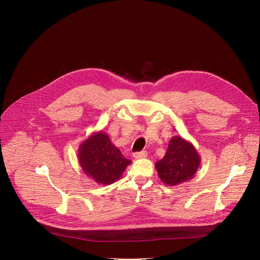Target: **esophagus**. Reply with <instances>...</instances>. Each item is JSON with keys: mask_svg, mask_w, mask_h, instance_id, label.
I'll list each match as a JSON object with an SVG mask.
<instances>
[{"mask_svg": "<svg viewBox=\"0 0 260 260\" xmlns=\"http://www.w3.org/2000/svg\"><path fill=\"white\" fill-rule=\"evenodd\" d=\"M134 157H135L136 159H140V158H145V157H147V152H146V151L136 152V153H134Z\"/></svg>", "mask_w": 260, "mask_h": 260, "instance_id": "obj_1", "label": "esophagus"}]
</instances>
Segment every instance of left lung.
Masks as SVG:
<instances>
[{
    "label": "left lung",
    "instance_id": "obj_1",
    "mask_svg": "<svg viewBox=\"0 0 260 260\" xmlns=\"http://www.w3.org/2000/svg\"><path fill=\"white\" fill-rule=\"evenodd\" d=\"M201 156L193 144L181 136H174L165 156L156 161L155 168L160 180L176 186L191 180L201 166Z\"/></svg>",
    "mask_w": 260,
    "mask_h": 260
}]
</instances>
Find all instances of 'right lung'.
I'll use <instances>...</instances> for the list:
<instances>
[{
	"label": "right lung",
	"instance_id": "right-lung-1",
	"mask_svg": "<svg viewBox=\"0 0 260 260\" xmlns=\"http://www.w3.org/2000/svg\"><path fill=\"white\" fill-rule=\"evenodd\" d=\"M78 161L83 173L102 185L118 181L132 162L102 131L91 134L79 145Z\"/></svg>",
	"mask_w": 260,
	"mask_h": 260
}]
</instances>
